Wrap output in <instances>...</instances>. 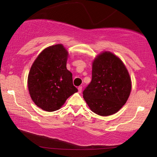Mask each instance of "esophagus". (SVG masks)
<instances>
[{
    "label": "esophagus",
    "mask_w": 157,
    "mask_h": 157,
    "mask_svg": "<svg viewBox=\"0 0 157 157\" xmlns=\"http://www.w3.org/2000/svg\"><path fill=\"white\" fill-rule=\"evenodd\" d=\"M82 86H79L78 87V92L79 93H81L82 92Z\"/></svg>",
    "instance_id": "obj_1"
}]
</instances>
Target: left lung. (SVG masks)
Wrapping results in <instances>:
<instances>
[{"instance_id":"obj_1","label":"left lung","mask_w":157,"mask_h":157,"mask_svg":"<svg viewBox=\"0 0 157 157\" xmlns=\"http://www.w3.org/2000/svg\"><path fill=\"white\" fill-rule=\"evenodd\" d=\"M132 89L125 66L110 52L98 55L92 66V79L83 91V98L93 112L107 116L125 104Z\"/></svg>"}]
</instances>
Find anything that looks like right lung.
Instances as JSON below:
<instances>
[{
  "label": "right lung",
  "mask_w": 157,
  "mask_h": 157,
  "mask_svg": "<svg viewBox=\"0 0 157 157\" xmlns=\"http://www.w3.org/2000/svg\"><path fill=\"white\" fill-rule=\"evenodd\" d=\"M68 53L62 44L44 49L31 66L28 86L36 106L46 111L59 109L67 98L78 92L73 75L66 68Z\"/></svg>",
  "instance_id": "add662e5"
}]
</instances>
